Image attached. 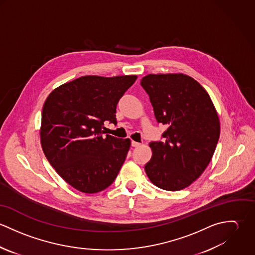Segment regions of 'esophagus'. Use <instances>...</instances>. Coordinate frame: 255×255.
Segmentation results:
<instances>
[{
  "instance_id": "esophagus-1",
  "label": "esophagus",
  "mask_w": 255,
  "mask_h": 255,
  "mask_svg": "<svg viewBox=\"0 0 255 255\" xmlns=\"http://www.w3.org/2000/svg\"><path fill=\"white\" fill-rule=\"evenodd\" d=\"M140 145V143L139 142H136V141H131V146H133V147H137V146Z\"/></svg>"
}]
</instances>
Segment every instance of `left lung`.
Returning a JSON list of instances; mask_svg holds the SVG:
<instances>
[{
	"label": "left lung",
	"instance_id": "left-lung-1",
	"mask_svg": "<svg viewBox=\"0 0 255 255\" xmlns=\"http://www.w3.org/2000/svg\"><path fill=\"white\" fill-rule=\"evenodd\" d=\"M164 141H152L146 175L156 186L181 190L197 180L210 163L220 136V122L207 91L182 73L148 74L140 81Z\"/></svg>",
	"mask_w": 255,
	"mask_h": 255
}]
</instances>
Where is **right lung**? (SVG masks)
I'll list each match as a JSON object with an SVG mask.
<instances>
[{
    "mask_svg": "<svg viewBox=\"0 0 255 255\" xmlns=\"http://www.w3.org/2000/svg\"><path fill=\"white\" fill-rule=\"evenodd\" d=\"M136 75H85L54 89L43 110L40 138L56 172L84 193L104 190L117 178L130 139L105 133L104 122L116 124V108Z\"/></svg>",
    "mask_w": 255,
    "mask_h": 255,
    "instance_id": "1",
    "label": "right lung"
}]
</instances>
